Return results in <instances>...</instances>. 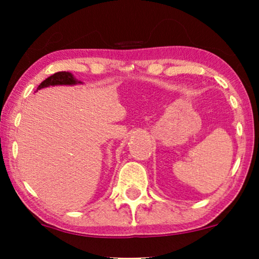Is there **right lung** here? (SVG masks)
<instances>
[{"label":"right lung","mask_w":259,"mask_h":259,"mask_svg":"<svg viewBox=\"0 0 259 259\" xmlns=\"http://www.w3.org/2000/svg\"><path fill=\"white\" fill-rule=\"evenodd\" d=\"M76 83H82V82L79 80H76L72 73L58 72L47 77L45 81H42V82L38 84L37 91L48 86H56V84H69L70 86V84H76Z\"/></svg>","instance_id":"1"}]
</instances>
